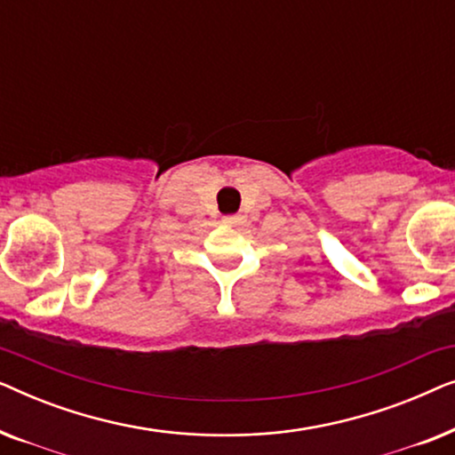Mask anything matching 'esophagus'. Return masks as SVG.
Listing matches in <instances>:
<instances>
[{
  "label": "esophagus",
  "instance_id": "1",
  "mask_svg": "<svg viewBox=\"0 0 455 455\" xmlns=\"http://www.w3.org/2000/svg\"><path fill=\"white\" fill-rule=\"evenodd\" d=\"M242 220H244L242 215H226L223 217V223H226V226H238V223H242Z\"/></svg>",
  "mask_w": 455,
  "mask_h": 455
}]
</instances>
